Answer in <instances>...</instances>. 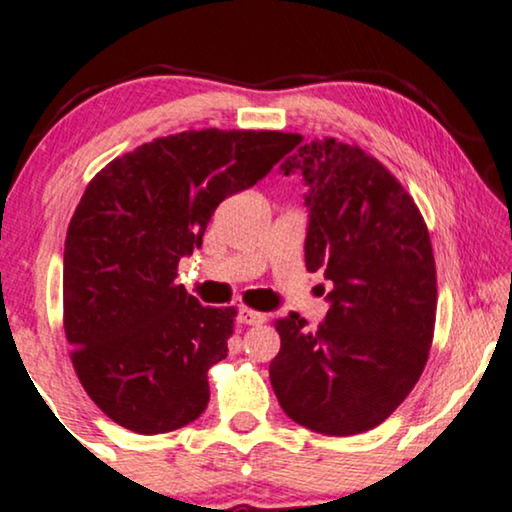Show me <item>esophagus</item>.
Masks as SVG:
<instances>
[{
	"label": "esophagus",
	"instance_id": "1",
	"mask_svg": "<svg viewBox=\"0 0 512 512\" xmlns=\"http://www.w3.org/2000/svg\"><path fill=\"white\" fill-rule=\"evenodd\" d=\"M236 320H238V323H241V325H262L264 320H267V316H264V313H260V311L241 309V311H238Z\"/></svg>",
	"mask_w": 512,
	"mask_h": 512
}]
</instances>
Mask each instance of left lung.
<instances>
[{
    "instance_id": "obj_1",
    "label": "left lung",
    "mask_w": 512,
    "mask_h": 512,
    "mask_svg": "<svg viewBox=\"0 0 512 512\" xmlns=\"http://www.w3.org/2000/svg\"><path fill=\"white\" fill-rule=\"evenodd\" d=\"M295 146L281 170L309 187L304 260L332 283L330 309L316 332L295 311L276 320L281 351L269 379L299 426L365 433L424 372L438 306L431 236L412 196L360 147L335 138L302 145V135Z\"/></svg>"
}]
</instances>
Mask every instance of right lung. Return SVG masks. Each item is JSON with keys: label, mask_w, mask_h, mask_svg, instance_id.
I'll return each instance as SVG.
<instances>
[{"label": "right lung", "mask_w": 512, "mask_h": 512, "mask_svg": "<svg viewBox=\"0 0 512 512\" xmlns=\"http://www.w3.org/2000/svg\"><path fill=\"white\" fill-rule=\"evenodd\" d=\"M278 131H185L107 163L65 238L63 306L72 365L114 424L156 435L208 407V370L227 358L234 309L175 285L215 208L295 147Z\"/></svg>", "instance_id": "obj_1"}]
</instances>
